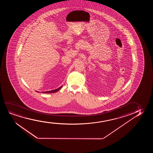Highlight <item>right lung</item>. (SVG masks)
<instances>
[{
    "mask_svg": "<svg viewBox=\"0 0 153 153\" xmlns=\"http://www.w3.org/2000/svg\"><path fill=\"white\" fill-rule=\"evenodd\" d=\"M62 86L60 87H59V88H57L56 89H54V90H50V91H43L42 92V93H45V94H51V93H54V92H56L57 91H58L59 90H60L61 89V88L62 87ZM36 92H40L39 91H36Z\"/></svg>",
    "mask_w": 153,
    "mask_h": 153,
    "instance_id": "obj_1",
    "label": "right lung"
}]
</instances>
